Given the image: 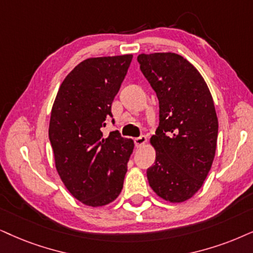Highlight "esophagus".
<instances>
[{"instance_id": "34e87169", "label": "esophagus", "mask_w": 253, "mask_h": 253, "mask_svg": "<svg viewBox=\"0 0 253 253\" xmlns=\"http://www.w3.org/2000/svg\"><path fill=\"white\" fill-rule=\"evenodd\" d=\"M146 142H147V137L145 135H140L139 137H135V139H134V143H135V147H137V148L145 146Z\"/></svg>"}]
</instances>
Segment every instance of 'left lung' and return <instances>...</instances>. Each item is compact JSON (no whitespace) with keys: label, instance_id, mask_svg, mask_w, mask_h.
<instances>
[{"label":"left lung","instance_id":"8db88e82","mask_svg":"<svg viewBox=\"0 0 253 253\" xmlns=\"http://www.w3.org/2000/svg\"><path fill=\"white\" fill-rule=\"evenodd\" d=\"M140 70L159 99V127L150 142L152 189L169 202H183L202 187L215 158L218 120L203 77L172 52L137 56Z\"/></svg>","mask_w":253,"mask_h":253}]
</instances>
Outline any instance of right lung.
<instances>
[{"label":"right lung","mask_w":253,"mask_h":253,"mask_svg":"<svg viewBox=\"0 0 253 253\" xmlns=\"http://www.w3.org/2000/svg\"><path fill=\"white\" fill-rule=\"evenodd\" d=\"M132 58L98 57L78 64L60 85L51 111L49 139L57 171L86 206L111 203L123 189L133 140L118 130L106 137L101 128L113 118L112 103Z\"/></svg>","instance_id":"add662e5"}]
</instances>
